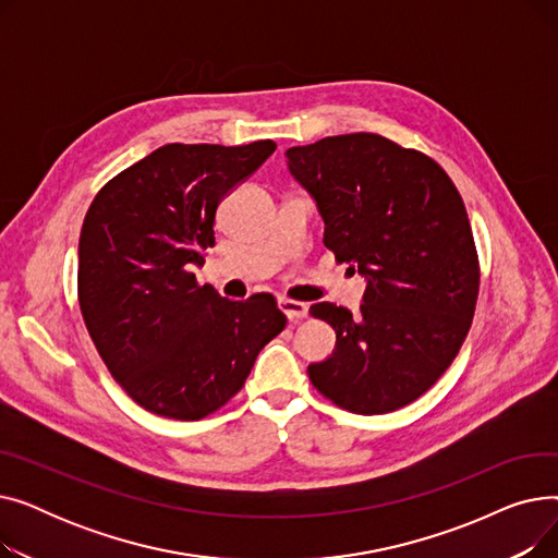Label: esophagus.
<instances>
[{
	"label": "esophagus",
	"mask_w": 558,
	"mask_h": 558,
	"mask_svg": "<svg viewBox=\"0 0 558 558\" xmlns=\"http://www.w3.org/2000/svg\"><path fill=\"white\" fill-rule=\"evenodd\" d=\"M278 307L282 310V314H284L289 320H294V324H299V320H303V318L307 316V310H310L305 303L291 301V299H278Z\"/></svg>",
	"instance_id": "34e87169"
}]
</instances>
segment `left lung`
Here are the masks:
<instances>
[{"label":"left lung","mask_w":558,"mask_h":558,"mask_svg":"<svg viewBox=\"0 0 558 558\" xmlns=\"http://www.w3.org/2000/svg\"><path fill=\"white\" fill-rule=\"evenodd\" d=\"M287 158L324 215L328 251L368 278L360 316L310 307L337 348L307 375L345 412H396L436 385L473 324L482 274L463 198L436 160L375 133L291 146Z\"/></svg>","instance_id":"obj_1"}]
</instances>
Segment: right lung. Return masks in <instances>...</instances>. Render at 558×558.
<instances>
[{
    "label": "right lung",
    "mask_w": 558,
    "mask_h": 558,
    "mask_svg": "<svg viewBox=\"0 0 558 558\" xmlns=\"http://www.w3.org/2000/svg\"><path fill=\"white\" fill-rule=\"evenodd\" d=\"M276 151L165 144L110 179L83 219L78 305L106 368L146 412L201 421L238 396L287 318L271 294L228 301L192 274L221 198Z\"/></svg>",
    "instance_id": "add662e5"
}]
</instances>
